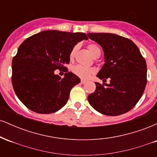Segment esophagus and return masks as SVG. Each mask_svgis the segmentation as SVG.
<instances>
[{"label": "esophagus", "mask_w": 157, "mask_h": 157, "mask_svg": "<svg viewBox=\"0 0 157 157\" xmlns=\"http://www.w3.org/2000/svg\"><path fill=\"white\" fill-rule=\"evenodd\" d=\"M80 82H81V83H82V84H85V83H86V80H80Z\"/></svg>", "instance_id": "obj_1"}]
</instances>
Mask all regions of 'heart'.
<instances>
[{
  "label": "heart",
  "mask_w": 157,
  "mask_h": 157,
  "mask_svg": "<svg viewBox=\"0 0 157 157\" xmlns=\"http://www.w3.org/2000/svg\"><path fill=\"white\" fill-rule=\"evenodd\" d=\"M77 49V46H75L71 52H70V59L72 60L75 57V52ZM88 49L91 55L93 56L94 58H97L101 55V49L97 46V44H90L88 45ZM72 71L74 74L77 75V76L81 77L82 79H88L91 75L94 73V69L91 67H86V66H82V65H76L72 68Z\"/></svg>",
  "instance_id": "b5f03b06"
}]
</instances>
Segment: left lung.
Returning <instances> with one entry per match:
<instances>
[{"label":"left lung","instance_id":"1","mask_svg":"<svg viewBox=\"0 0 157 157\" xmlns=\"http://www.w3.org/2000/svg\"><path fill=\"white\" fill-rule=\"evenodd\" d=\"M101 46L104 63L97 77L110 83L95 82L96 90L88 97L98 112L117 116L130 111L143 94L147 83V65L140 49L131 40L111 33H88Z\"/></svg>","mask_w":157,"mask_h":157}]
</instances>
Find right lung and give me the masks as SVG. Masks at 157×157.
<instances>
[{"label": "right lung", "mask_w": 157, "mask_h": 157, "mask_svg": "<svg viewBox=\"0 0 157 157\" xmlns=\"http://www.w3.org/2000/svg\"><path fill=\"white\" fill-rule=\"evenodd\" d=\"M82 40H88L82 32L48 30L23 41L12 63V86L23 105L36 113H52L67 103L80 79L72 72L61 78L55 71L66 68L71 49Z\"/></svg>", "instance_id": "obj_1"}]
</instances>
